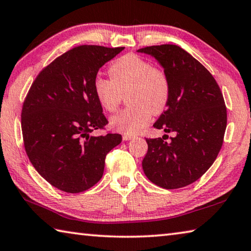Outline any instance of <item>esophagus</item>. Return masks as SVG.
Returning a JSON list of instances; mask_svg holds the SVG:
<instances>
[{
	"label": "esophagus",
	"instance_id": "1",
	"mask_svg": "<svg viewBox=\"0 0 251 251\" xmlns=\"http://www.w3.org/2000/svg\"><path fill=\"white\" fill-rule=\"evenodd\" d=\"M133 138H135V135H130L126 133L123 134V139H124V141H129V139H133Z\"/></svg>",
	"mask_w": 251,
	"mask_h": 251
}]
</instances>
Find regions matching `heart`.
I'll use <instances>...</instances> for the list:
<instances>
[{"instance_id": "b5f03b06", "label": "heart", "mask_w": 251, "mask_h": 251, "mask_svg": "<svg viewBox=\"0 0 251 251\" xmlns=\"http://www.w3.org/2000/svg\"><path fill=\"white\" fill-rule=\"evenodd\" d=\"M109 78L97 76L93 83L101 107L115 112L126 95L128 107L110 118L113 128L135 134L151 121V114H160L171 99V80L166 72L146 58L126 54L110 65Z\"/></svg>"}]
</instances>
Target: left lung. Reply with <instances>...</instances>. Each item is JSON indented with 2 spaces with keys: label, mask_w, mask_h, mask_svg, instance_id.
I'll use <instances>...</instances> for the list:
<instances>
[{
  "label": "left lung",
  "mask_w": 251,
  "mask_h": 251,
  "mask_svg": "<svg viewBox=\"0 0 251 251\" xmlns=\"http://www.w3.org/2000/svg\"><path fill=\"white\" fill-rule=\"evenodd\" d=\"M154 56L171 80L167 108L154 127L175 133L171 142L146 138L143 169L148 179L165 189L193 184L217 158L227 126L223 93L209 71L177 45L139 49Z\"/></svg>",
  "instance_id": "1"
}]
</instances>
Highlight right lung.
Returning a JSON list of instances; mask_svg holds the SVG:
<instances>
[{"instance_id":"right-lung-1","label":"right lung","mask_w":251,"mask_h":251,"mask_svg":"<svg viewBox=\"0 0 251 251\" xmlns=\"http://www.w3.org/2000/svg\"><path fill=\"white\" fill-rule=\"evenodd\" d=\"M124 49L76 46L44 67L25 97V151L37 173L59 190L77 194L94 186L106 155L122 142L120 134L91 133L108 124L93 87L97 72Z\"/></svg>"}]
</instances>
